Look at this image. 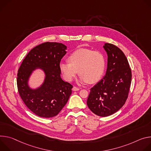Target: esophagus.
Returning a JSON list of instances; mask_svg holds the SVG:
<instances>
[{"mask_svg": "<svg viewBox=\"0 0 151 151\" xmlns=\"http://www.w3.org/2000/svg\"><path fill=\"white\" fill-rule=\"evenodd\" d=\"M72 89H73V91H78L80 90V88H77L76 86H74Z\"/></svg>", "mask_w": 151, "mask_h": 151, "instance_id": "obj_1", "label": "esophagus"}]
</instances>
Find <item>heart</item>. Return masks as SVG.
Returning a JSON list of instances; mask_svg holds the SVG:
<instances>
[{
	"label": "heart",
	"mask_w": 151,
	"mask_h": 151,
	"mask_svg": "<svg viewBox=\"0 0 151 151\" xmlns=\"http://www.w3.org/2000/svg\"><path fill=\"white\" fill-rule=\"evenodd\" d=\"M68 60L69 63L59 64L60 71L63 78L68 81H71L78 71L81 83L93 84L101 79L104 73L105 58L98 51L80 48L70 55Z\"/></svg>",
	"instance_id": "heart-1"
}]
</instances>
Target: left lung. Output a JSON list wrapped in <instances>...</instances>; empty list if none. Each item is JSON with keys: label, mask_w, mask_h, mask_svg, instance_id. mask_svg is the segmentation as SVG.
I'll list each match as a JSON object with an SVG mask.
<instances>
[{"label": "left lung", "mask_w": 151, "mask_h": 151, "mask_svg": "<svg viewBox=\"0 0 151 151\" xmlns=\"http://www.w3.org/2000/svg\"><path fill=\"white\" fill-rule=\"evenodd\" d=\"M107 68L104 77L90 90L87 100L89 109L95 114L106 117L118 111L125 103L131 83V70L122 50L106 43Z\"/></svg>", "instance_id": "left-lung-1"}]
</instances>
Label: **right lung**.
I'll return each instance as SVG.
<instances>
[{"label":"right lung","mask_w":151,"mask_h":151,"mask_svg":"<svg viewBox=\"0 0 151 151\" xmlns=\"http://www.w3.org/2000/svg\"><path fill=\"white\" fill-rule=\"evenodd\" d=\"M62 43L46 42L32 48L23 60L18 71L17 88L26 106L42 118L58 114L68 102L73 86L60 77L59 64L66 53ZM41 69L45 74L42 85L32 89L28 80L32 72Z\"/></svg>","instance_id":"1"}]
</instances>
